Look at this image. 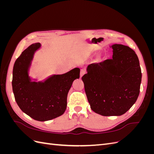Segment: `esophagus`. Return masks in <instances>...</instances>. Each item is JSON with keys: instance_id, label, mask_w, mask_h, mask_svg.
Returning a JSON list of instances; mask_svg holds the SVG:
<instances>
[{"instance_id": "esophagus-1", "label": "esophagus", "mask_w": 154, "mask_h": 154, "mask_svg": "<svg viewBox=\"0 0 154 154\" xmlns=\"http://www.w3.org/2000/svg\"><path fill=\"white\" fill-rule=\"evenodd\" d=\"M85 72H86V71H85V69H81V71H80V78H82L83 75H84Z\"/></svg>"}]
</instances>
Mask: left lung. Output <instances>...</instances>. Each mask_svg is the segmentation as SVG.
Wrapping results in <instances>:
<instances>
[{
  "label": "left lung",
  "instance_id": "left-lung-1",
  "mask_svg": "<svg viewBox=\"0 0 154 154\" xmlns=\"http://www.w3.org/2000/svg\"><path fill=\"white\" fill-rule=\"evenodd\" d=\"M112 58L88 65L82 76L91 109L105 116H122L136 103L141 70L137 54L128 46L114 44Z\"/></svg>",
  "mask_w": 154,
  "mask_h": 154
}]
</instances>
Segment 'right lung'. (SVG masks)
I'll use <instances>...</instances> for the list:
<instances>
[{
    "instance_id": "1",
    "label": "right lung",
    "mask_w": 154,
    "mask_h": 154,
    "mask_svg": "<svg viewBox=\"0 0 154 154\" xmlns=\"http://www.w3.org/2000/svg\"><path fill=\"white\" fill-rule=\"evenodd\" d=\"M40 48V43L32 44L17 59L13 69L12 87L20 109L32 119L45 122L59 117L66 111L69 91L74 80L80 78V69L76 67L36 82L29 74L34 55Z\"/></svg>"
}]
</instances>
